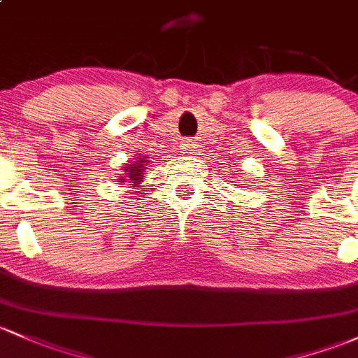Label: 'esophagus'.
<instances>
[{"label": "esophagus", "instance_id": "obj_1", "mask_svg": "<svg viewBox=\"0 0 358 358\" xmlns=\"http://www.w3.org/2000/svg\"><path fill=\"white\" fill-rule=\"evenodd\" d=\"M196 148H198V145L194 143V141H182L180 143V153H186V155H189V153H194Z\"/></svg>", "mask_w": 358, "mask_h": 358}]
</instances>
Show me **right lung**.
I'll use <instances>...</instances> for the list:
<instances>
[{"label": "right lung", "mask_w": 358, "mask_h": 358, "mask_svg": "<svg viewBox=\"0 0 358 358\" xmlns=\"http://www.w3.org/2000/svg\"><path fill=\"white\" fill-rule=\"evenodd\" d=\"M148 157H143V159H140L138 157L136 160L131 165H128V167H124V176H122V179L119 180V182H129V186L136 187L138 184H141V180L145 178V165L148 164Z\"/></svg>", "instance_id": "add662e5"}]
</instances>
